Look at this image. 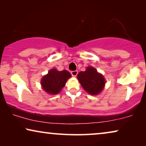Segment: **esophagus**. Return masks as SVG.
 <instances>
[{
    "mask_svg": "<svg viewBox=\"0 0 146 146\" xmlns=\"http://www.w3.org/2000/svg\"><path fill=\"white\" fill-rule=\"evenodd\" d=\"M71 74H72V76H74V77L76 76L77 74H78V71H77V70L72 71V72H71Z\"/></svg>",
    "mask_w": 146,
    "mask_h": 146,
    "instance_id": "esophagus-1",
    "label": "esophagus"
}]
</instances>
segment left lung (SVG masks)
Wrapping results in <instances>:
<instances>
[{"label":"left lung","instance_id":"left-lung-1","mask_svg":"<svg viewBox=\"0 0 146 146\" xmlns=\"http://www.w3.org/2000/svg\"><path fill=\"white\" fill-rule=\"evenodd\" d=\"M77 78L84 90L91 95L99 94L104 88V77L94 67L88 66L85 71L80 72Z\"/></svg>","mask_w":146,"mask_h":146}]
</instances>
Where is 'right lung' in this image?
<instances>
[{"mask_svg": "<svg viewBox=\"0 0 146 146\" xmlns=\"http://www.w3.org/2000/svg\"><path fill=\"white\" fill-rule=\"evenodd\" d=\"M68 71H58L56 68L49 70L46 75L41 80V85L44 90L50 94H58L66 83L68 79L71 78Z\"/></svg>", "mask_w": 146, "mask_h": 146, "instance_id": "1", "label": "right lung"}]
</instances>
